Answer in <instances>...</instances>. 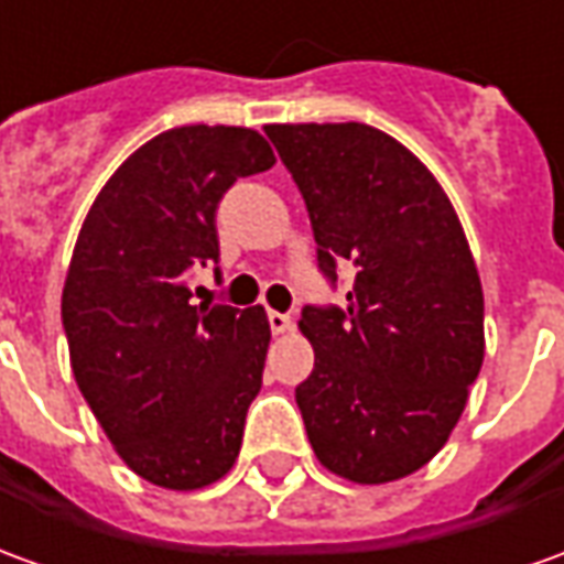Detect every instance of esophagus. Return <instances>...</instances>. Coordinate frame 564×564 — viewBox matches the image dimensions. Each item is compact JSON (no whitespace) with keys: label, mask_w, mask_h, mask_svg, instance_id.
<instances>
[{"label":"esophagus","mask_w":564,"mask_h":564,"mask_svg":"<svg viewBox=\"0 0 564 564\" xmlns=\"http://www.w3.org/2000/svg\"><path fill=\"white\" fill-rule=\"evenodd\" d=\"M269 326L274 336H281L286 329H293V317H290V314H281V311H269Z\"/></svg>","instance_id":"34e87169"}]
</instances>
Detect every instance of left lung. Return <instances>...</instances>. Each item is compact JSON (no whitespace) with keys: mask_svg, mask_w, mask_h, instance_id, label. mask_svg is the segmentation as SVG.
Masks as SVG:
<instances>
[{"mask_svg":"<svg viewBox=\"0 0 564 564\" xmlns=\"http://www.w3.org/2000/svg\"><path fill=\"white\" fill-rule=\"evenodd\" d=\"M308 207L317 265L357 269L345 308L302 311L314 372L295 388L329 474L381 486L446 446L482 369V283L452 200L391 133L265 124Z\"/></svg>","mask_w":564,"mask_h":564,"instance_id":"1","label":"left lung"}]
</instances>
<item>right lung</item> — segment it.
Masks as SVG:
<instances>
[{
    "label": "right lung",
    "instance_id": "right-lung-1",
    "mask_svg": "<svg viewBox=\"0 0 564 564\" xmlns=\"http://www.w3.org/2000/svg\"><path fill=\"white\" fill-rule=\"evenodd\" d=\"M271 164L250 128H173L106 180L78 231L61 299L73 376L118 458L152 486H210L241 452L269 317L192 305L188 271L219 256L228 186Z\"/></svg>",
    "mask_w": 564,
    "mask_h": 564
}]
</instances>
